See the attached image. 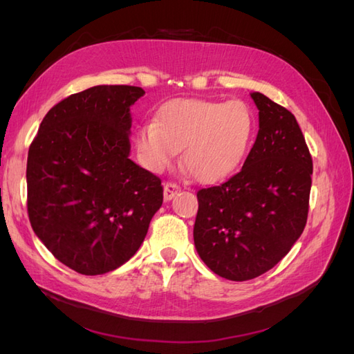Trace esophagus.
Returning <instances> with one entry per match:
<instances>
[{
  "label": "esophagus",
  "instance_id": "1",
  "mask_svg": "<svg viewBox=\"0 0 354 354\" xmlns=\"http://www.w3.org/2000/svg\"><path fill=\"white\" fill-rule=\"evenodd\" d=\"M180 192V187L176 183H167L164 186V199L171 201Z\"/></svg>",
  "mask_w": 354,
  "mask_h": 354
}]
</instances>
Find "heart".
Here are the masks:
<instances>
[{"instance_id": "obj_1", "label": "heart", "mask_w": 354, "mask_h": 354, "mask_svg": "<svg viewBox=\"0 0 354 354\" xmlns=\"http://www.w3.org/2000/svg\"><path fill=\"white\" fill-rule=\"evenodd\" d=\"M254 130V112L243 100L177 99L138 130L136 145L152 171L165 168L183 149V167L201 183H214L241 165Z\"/></svg>"}]
</instances>
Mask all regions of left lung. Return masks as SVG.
<instances>
[{
  "label": "left lung",
  "mask_w": 354,
  "mask_h": 354,
  "mask_svg": "<svg viewBox=\"0 0 354 354\" xmlns=\"http://www.w3.org/2000/svg\"><path fill=\"white\" fill-rule=\"evenodd\" d=\"M259 134L238 174L198 192L195 248L209 269L229 281L266 273L301 236L313 162L295 116L261 93Z\"/></svg>",
  "instance_id": "1"
}]
</instances>
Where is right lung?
Returning a JSON list of instances; mask_svg holds the SVG:
<instances>
[{"label":"right lung","instance_id":"obj_1","mask_svg":"<svg viewBox=\"0 0 354 354\" xmlns=\"http://www.w3.org/2000/svg\"><path fill=\"white\" fill-rule=\"evenodd\" d=\"M143 94L131 85L72 94L48 111L29 147L30 226L81 274L108 273L130 260L162 205L160 180L130 159V108Z\"/></svg>","mask_w":354,"mask_h":354}]
</instances>
